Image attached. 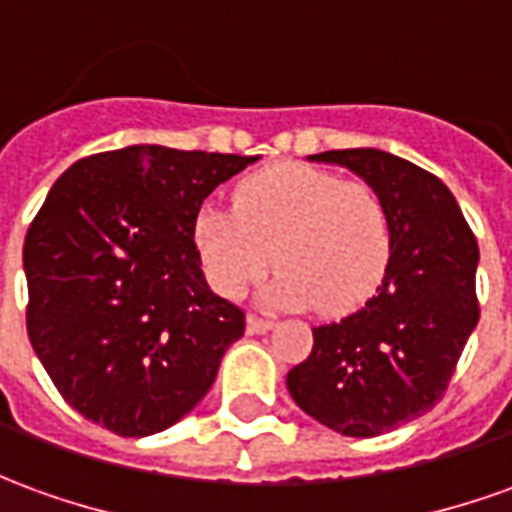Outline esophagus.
<instances>
[{
    "instance_id": "34e87169",
    "label": "esophagus",
    "mask_w": 512,
    "mask_h": 512,
    "mask_svg": "<svg viewBox=\"0 0 512 512\" xmlns=\"http://www.w3.org/2000/svg\"><path fill=\"white\" fill-rule=\"evenodd\" d=\"M271 327H274V321H268V318H263V316H255V313H252V316H249V321H246V330L252 332V335L268 332Z\"/></svg>"
}]
</instances>
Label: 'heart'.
I'll use <instances>...</instances> for the list:
<instances>
[{
	"mask_svg": "<svg viewBox=\"0 0 512 512\" xmlns=\"http://www.w3.org/2000/svg\"><path fill=\"white\" fill-rule=\"evenodd\" d=\"M194 244L207 280L227 299L244 296L277 257V305H318L341 316L380 288L391 257V216L368 182L280 163L246 177L235 188V207L207 202L196 213Z\"/></svg>",
	"mask_w": 512,
	"mask_h": 512,
	"instance_id": "obj_1",
	"label": "heart"
}]
</instances>
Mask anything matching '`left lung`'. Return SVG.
<instances>
[{"instance_id":"8db88e82","label":"left lung","mask_w":512,"mask_h":512,"mask_svg":"<svg viewBox=\"0 0 512 512\" xmlns=\"http://www.w3.org/2000/svg\"><path fill=\"white\" fill-rule=\"evenodd\" d=\"M377 188L391 216V257L377 293L352 316L313 327L288 391L324 427L374 438L441 402L480 321V246L435 174L380 149L313 155Z\"/></svg>"}]
</instances>
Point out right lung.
<instances>
[{"label": "right lung", "mask_w": 512, "mask_h": 512, "mask_svg": "<svg viewBox=\"0 0 512 512\" xmlns=\"http://www.w3.org/2000/svg\"><path fill=\"white\" fill-rule=\"evenodd\" d=\"M255 160L141 144L52 185L24 238L27 335L80 416L144 438L210 391L246 313L207 288L194 221Z\"/></svg>", "instance_id": "1"}]
</instances>
